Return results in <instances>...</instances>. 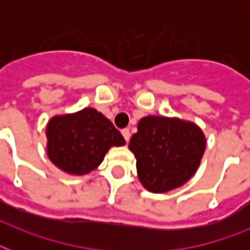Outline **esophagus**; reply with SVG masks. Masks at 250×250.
<instances>
[{
  "label": "esophagus",
  "mask_w": 250,
  "mask_h": 250,
  "mask_svg": "<svg viewBox=\"0 0 250 250\" xmlns=\"http://www.w3.org/2000/svg\"><path fill=\"white\" fill-rule=\"evenodd\" d=\"M122 135H123V137H125V141H128V140H129V137H131V132H129V129H128V128L122 129Z\"/></svg>",
  "instance_id": "obj_1"
}]
</instances>
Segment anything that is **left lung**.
<instances>
[{
	"label": "left lung",
	"mask_w": 250,
	"mask_h": 250,
	"mask_svg": "<svg viewBox=\"0 0 250 250\" xmlns=\"http://www.w3.org/2000/svg\"><path fill=\"white\" fill-rule=\"evenodd\" d=\"M197 125L165 117L143 118L128 148L136 157L137 175L150 192L164 193L188 182L205 152Z\"/></svg>",
	"instance_id": "8db88e82"
}]
</instances>
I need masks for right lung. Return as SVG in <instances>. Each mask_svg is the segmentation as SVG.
<instances>
[{
  "label": "right lung",
  "mask_w": 250,
  "mask_h": 250,
  "mask_svg": "<svg viewBox=\"0 0 250 250\" xmlns=\"http://www.w3.org/2000/svg\"><path fill=\"white\" fill-rule=\"evenodd\" d=\"M46 137L49 160L72 175L88 174L101 164L111 146L125 144L113 123L92 107L52 118Z\"/></svg>",
  "instance_id": "obj_1"
}]
</instances>
